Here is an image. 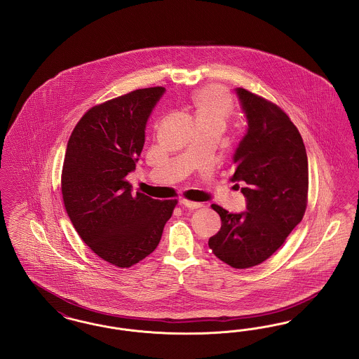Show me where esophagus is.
Listing matches in <instances>:
<instances>
[{
    "mask_svg": "<svg viewBox=\"0 0 359 359\" xmlns=\"http://www.w3.org/2000/svg\"><path fill=\"white\" fill-rule=\"evenodd\" d=\"M180 205H184V207H187V208H201L202 207V203H198V202H191V201H187V199H182L180 201Z\"/></svg>",
    "mask_w": 359,
    "mask_h": 359,
    "instance_id": "esophagus-1",
    "label": "esophagus"
}]
</instances>
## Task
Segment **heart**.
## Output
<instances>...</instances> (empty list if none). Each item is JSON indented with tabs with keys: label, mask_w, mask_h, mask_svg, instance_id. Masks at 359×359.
I'll list each match as a JSON object with an SVG mask.
<instances>
[{
	"label": "heart",
	"mask_w": 359,
	"mask_h": 359,
	"mask_svg": "<svg viewBox=\"0 0 359 359\" xmlns=\"http://www.w3.org/2000/svg\"><path fill=\"white\" fill-rule=\"evenodd\" d=\"M192 106L198 121L224 122L233 107V98L223 86H205L192 95Z\"/></svg>",
	"instance_id": "obj_1"
}]
</instances>
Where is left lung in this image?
Returning a JSON list of instances; mask_svg holds the SVG:
<instances>
[{"label":"left lung","instance_id":"left-lung-1","mask_svg":"<svg viewBox=\"0 0 359 359\" xmlns=\"http://www.w3.org/2000/svg\"><path fill=\"white\" fill-rule=\"evenodd\" d=\"M248 129L234 154L233 182L246 210L241 214L211 205L222 221L208 239L212 253L236 269L259 265L302 222L308 202V158L303 138L288 114L245 88H236Z\"/></svg>","mask_w":359,"mask_h":359}]
</instances>
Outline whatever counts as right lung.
I'll return each mask as SVG.
<instances>
[{
	"mask_svg": "<svg viewBox=\"0 0 359 359\" xmlns=\"http://www.w3.org/2000/svg\"><path fill=\"white\" fill-rule=\"evenodd\" d=\"M164 87L130 91L88 109L69 136L62 196L86 245L109 264L130 268L157 248L177 205L132 194L126 175L136 170L145 125Z\"/></svg>",
	"mask_w": 359,
	"mask_h": 359,
	"instance_id": "right-lung-1",
	"label": "right lung"
}]
</instances>
